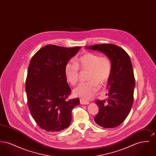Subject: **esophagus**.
<instances>
[{
    "label": "esophagus",
    "instance_id": "obj_1",
    "mask_svg": "<svg viewBox=\"0 0 156 156\" xmlns=\"http://www.w3.org/2000/svg\"><path fill=\"white\" fill-rule=\"evenodd\" d=\"M80 103L82 105H88V104H89V101L82 99H80Z\"/></svg>",
    "mask_w": 156,
    "mask_h": 156
}]
</instances>
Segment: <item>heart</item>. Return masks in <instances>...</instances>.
<instances>
[{
    "instance_id": "heart-1",
    "label": "heart",
    "mask_w": 156,
    "mask_h": 156,
    "mask_svg": "<svg viewBox=\"0 0 156 156\" xmlns=\"http://www.w3.org/2000/svg\"><path fill=\"white\" fill-rule=\"evenodd\" d=\"M79 68L82 71H89L87 80L80 83L75 88L73 93L76 97L89 99L99 90V85L103 86L110 78L112 63L106 56L100 57L96 53L85 52L78 57L75 63L68 62L65 67V74L67 81L75 85L79 79Z\"/></svg>"
}]
</instances>
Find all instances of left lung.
I'll return each instance as SVG.
<instances>
[{
    "label": "left lung",
    "instance_id": "1",
    "mask_svg": "<svg viewBox=\"0 0 156 156\" xmlns=\"http://www.w3.org/2000/svg\"><path fill=\"white\" fill-rule=\"evenodd\" d=\"M86 48L103 53L112 63L106 94L108 98L95 101L99 109L94 120L105 128L117 127L126 119L133 103L135 80L131 60L128 54L116 45L97 44Z\"/></svg>",
    "mask_w": 156,
    "mask_h": 156
}]
</instances>
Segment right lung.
I'll return each mask as SVG.
<instances>
[{
	"label": "right lung",
	"instance_id": "right-lung-1",
	"mask_svg": "<svg viewBox=\"0 0 156 156\" xmlns=\"http://www.w3.org/2000/svg\"><path fill=\"white\" fill-rule=\"evenodd\" d=\"M80 47L66 48L47 45L32 57L26 81L27 104L37 125L47 132H56L69 126L78 98L67 101L71 92L65 67Z\"/></svg>",
	"mask_w": 156,
	"mask_h": 156
}]
</instances>
